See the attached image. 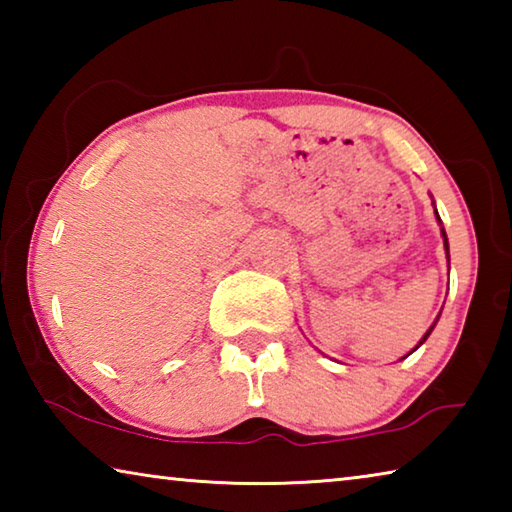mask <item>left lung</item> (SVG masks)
Segmentation results:
<instances>
[{"instance_id":"left-lung-1","label":"left lung","mask_w":512,"mask_h":512,"mask_svg":"<svg viewBox=\"0 0 512 512\" xmlns=\"http://www.w3.org/2000/svg\"><path fill=\"white\" fill-rule=\"evenodd\" d=\"M436 219H438V221H440V216H438V212H436ZM440 235H443V241H445V250H447V259H449V244H447V235H445V228H440ZM431 329H433V325H431V327H429V329H427V334H424V336H422V341H420V343H418V345H415V348H413V350H411V352H415V350H418V348H420V345H422V343H424V341H427V339H429V334H431ZM411 352H409V354H411ZM402 359H404V357H402Z\"/></svg>"}]
</instances>
